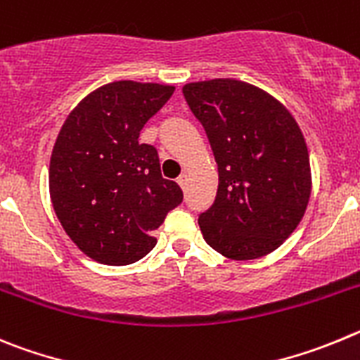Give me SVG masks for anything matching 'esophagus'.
<instances>
[{"label":"esophagus","mask_w":360,"mask_h":360,"mask_svg":"<svg viewBox=\"0 0 360 360\" xmlns=\"http://www.w3.org/2000/svg\"><path fill=\"white\" fill-rule=\"evenodd\" d=\"M177 183H179L181 188H186V184H188V176H186V174H181V176L177 177Z\"/></svg>","instance_id":"1"}]
</instances>
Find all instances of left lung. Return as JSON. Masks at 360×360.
<instances>
[{
    "label": "left lung",
    "instance_id": "left-lung-1",
    "mask_svg": "<svg viewBox=\"0 0 360 360\" xmlns=\"http://www.w3.org/2000/svg\"><path fill=\"white\" fill-rule=\"evenodd\" d=\"M219 167L215 202L199 215L210 248L255 260L292 235L312 192L309 148L280 100L252 84L213 79L183 86Z\"/></svg>",
    "mask_w": 360,
    "mask_h": 360
}]
</instances>
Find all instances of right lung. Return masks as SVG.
<instances>
[{
	"mask_svg": "<svg viewBox=\"0 0 360 360\" xmlns=\"http://www.w3.org/2000/svg\"><path fill=\"white\" fill-rule=\"evenodd\" d=\"M174 86L116 80L82 98L68 115L50 160L55 215L77 248L105 265L141 260L152 231L183 202L179 184L163 179L158 150L140 131Z\"/></svg>",
	"mask_w": 360,
	"mask_h": 360,
	"instance_id": "add662e5",
	"label": "right lung"
}]
</instances>
